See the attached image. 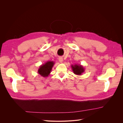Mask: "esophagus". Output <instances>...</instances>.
<instances>
[{"label": "esophagus", "instance_id": "34e87169", "mask_svg": "<svg viewBox=\"0 0 123 123\" xmlns=\"http://www.w3.org/2000/svg\"><path fill=\"white\" fill-rule=\"evenodd\" d=\"M58 61L61 63H62L63 62V58L62 57H59L58 58Z\"/></svg>", "mask_w": 123, "mask_h": 123}]
</instances>
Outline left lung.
<instances>
[{"instance_id": "8db88e82", "label": "left lung", "mask_w": 123, "mask_h": 123, "mask_svg": "<svg viewBox=\"0 0 123 123\" xmlns=\"http://www.w3.org/2000/svg\"><path fill=\"white\" fill-rule=\"evenodd\" d=\"M71 68L73 73L76 75H80L85 72V68L84 67L79 64L72 65Z\"/></svg>"}]
</instances>
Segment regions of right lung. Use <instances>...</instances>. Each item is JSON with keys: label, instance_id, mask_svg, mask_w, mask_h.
I'll return each mask as SVG.
<instances>
[{"label": "right lung", "instance_id": "1", "mask_svg": "<svg viewBox=\"0 0 123 123\" xmlns=\"http://www.w3.org/2000/svg\"><path fill=\"white\" fill-rule=\"evenodd\" d=\"M54 64L55 62L53 61H48L39 66L38 73L43 77H48L50 75Z\"/></svg>", "mask_w": 123, "mask_h": 123}]
</instances>
